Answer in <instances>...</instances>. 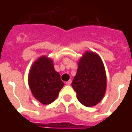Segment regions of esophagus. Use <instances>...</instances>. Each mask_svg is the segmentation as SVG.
I'll list each match as a JSON object with an SVG mask.
<instances>
[{
	"mask_svg": "<svg viewBox=\"0 0 132 132\" xmlns=\"http://www.w3.org/2000/svg\"><path fill=\"white\" fill-rule=\"evenodd\" d=\"M71 83H72V80H68L67 82H66V85H71Z\"/></svg>",
	"mask_w": 132,
	"mask_h": 132,
	"instance_id": "1",
	"label": "esophagus"
}]
</instances>
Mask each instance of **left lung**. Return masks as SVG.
Wrapping results in <instances>:
<instances>
[{"instance_id": "8db88e82", "label": "left lung", "mask_w": 132, "mask_h": 132, "mask_svg": "<svg viewBox=\"0 0 132 132\" xmlns=\"http://www.w3.org/2000/svg\"><path fill=\"white\" fill-rule=\"evenodd\" d=\"M71 86L79 102L86 107L99 103L106 91L107 78L105 69L98 54L86 52L78 63L76 75Z\"/></svg>"}]
</instances>
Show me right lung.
Masks as SVG:
<instances>
[{"label":"right lung","mask_w":132,"mask_h":132,"mask_svg":"<svg viewBox=\"0 0 132 132\" xmlns=\"http://www.w3.org/2000/svg\"><path fill=\"white\" fill-rule=\"evenodd\" d=\"M28 83L33 96L44 105H49L58 97L64 83L55 71L53 61L42 56L30 69Z\"/></svg>","instance_id":"right-lung-1"}]
</instances>
